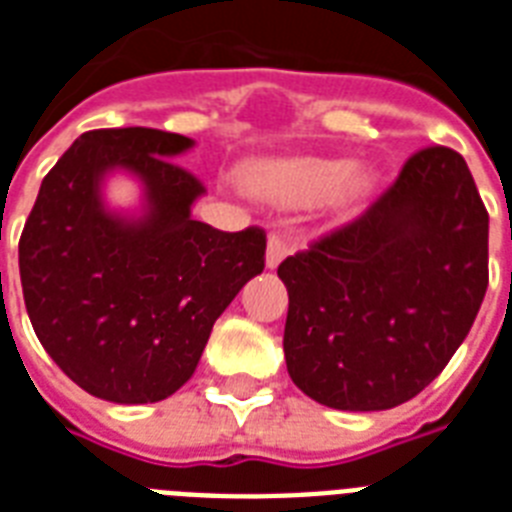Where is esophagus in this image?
Returning a JSON list of instances; mask_svg holds the SVG:
<instances>
[{"instance_id":"1","label":"esophagus","mask_w":512,"mask_h":512,"mask_svg":"<svg viewBox=\"0 0 512 512\" xmlns=\"http://www.w3.org/2000/svg\"><path fill=\"white\" fill-rule=\"evenodd\" d=\"M289 255V239L284 233H271L268 239V252H265V265L268 268H276V265Z\"/></svg>"}]
</instances>
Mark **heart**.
I'll return each instance as SVG.
<instances>
[{"mask_svg": "<svg viewBox=\"0 0 512 512\" xmlns=\"http://www.w3.org/2000/svg\"><path fill=\"white\" fill-rule=\"evenodd\" d=\"M350 162L337 159H295V162L268 164L257 172V185L268 196L284 204H319L340 191V196H356L366 188V177L354 172Z\"/></svg>", "mask_w": 512, "mask_h": 512, "instance_id": "obj_1", "label": "heart"}]
</instances>
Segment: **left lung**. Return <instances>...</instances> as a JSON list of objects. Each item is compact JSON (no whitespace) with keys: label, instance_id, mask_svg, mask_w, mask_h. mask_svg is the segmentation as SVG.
Wrapping results in <instances>:
<instances>
[{"label":"left lung","instance_id":"8db88e82","mask_svg":"<svg viewBox=\"0 0 512 512\" xmlns=\"http://www.w3.org/2000/svg\"><path fill=\"white\" fill-rule=\"evenodd\" d=\"M284 356L305 396L393 409L444 372L489 287V212L454 148H420L350 223L279 265Z\"/></svg>","mask_w":512,"mask_h":512}]
</instances>
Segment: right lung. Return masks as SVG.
<instances>
[{"label": "right lung", "instance_id": "add662e5", "mask_svg": "<svg viewBox=\"0 0 512 512\" xmlns=\"http://www.w3.org/2000/svg\"><path fill=\"white\" fill-rule=\"evenodd\" d=\"M193 140L151 127L90 130L42 180L20 233L23 300L50 358L90 396L154 404L191 380L217 316L265 268V231L191 217L204 193L172 162ZM135 171L140 221L111 216L99 180Z\"/></svg>", "mask_w": 512, "mask_h": 512}]
</instances>
